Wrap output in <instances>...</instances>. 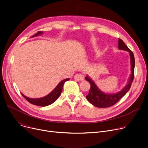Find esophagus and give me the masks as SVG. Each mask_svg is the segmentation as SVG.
<instances>
[{"label": "esophagus", "instance_id": "34e87169", "mask_svg": "<svg viewBox=\"0 0 148 148\" xmlns=\"http://www.w3.org/2000/svg\"><path fill=\"white\" fill-rule=\"evenodd\" d=\"M75 79L76 80V81H84V77L81 74H77L74 77Z\"/></svg>", "mask_w": 148, "mask_h": 148}]
</instances>
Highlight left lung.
Instances as JSON below:
<instances>
[{
  "mask_svg": "<svg viewBox=\"0 0 148 148\" xmlns=\"http://www.w3.org/2000/svg\"><path fill=\"white\" fill-rule=\"evenodd\" d=\"M118 48L121 50L128 51L130 57V64H131V74L128 79L127 85L120 91L114 94H106L101 91L97 85L92 80L91 78L86 75L85 79L88 81L91 85V88L88 94L86 95L87 99L92 105L97 108H105L114 105L121 98L123 97L126 93L129 91L132 82L134 79V72L135 66V60L133 52L130 50L125 44L123 40L119 39L118 40Z\"/></svg>",
  "mask_w": 148,
  "mask_h": 148,
  "instance_id": "obj_1",
  "label": "left lung"
}]
</instances>
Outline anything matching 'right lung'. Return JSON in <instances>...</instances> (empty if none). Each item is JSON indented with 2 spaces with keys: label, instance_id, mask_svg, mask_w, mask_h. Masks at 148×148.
Returning <instances> with one entry per match:
<instances>
[{
  "label": "right lung",
  "instance_id": "obj_1",
  "mask_svg": "<svg viewBox=\"0 0 148 148\" xmlns=\"http://www.w3.org/2000/svg\"><path fill=\"white\" fill-rule=\"evenodd\" d=\"M42 33H43V32L39 31L36 34H34V35L32 36L31 38L41 35V34H42ZM69 79H70L69 78H67V79L62 80L57 85L56 87L53 91L45 97H43L41 98H37V99H32V98L26 97L25 95H24L23 93H21V94L26 100L30 103L33 104V105L39 106H47L51 105L52 103H53L59 97L61 93H62V91L63 90V86L64 82H66L67 81H69Z\"/></svg>",
  "mask_w": 148,
  "mask_h": 148
}]
</instances>
